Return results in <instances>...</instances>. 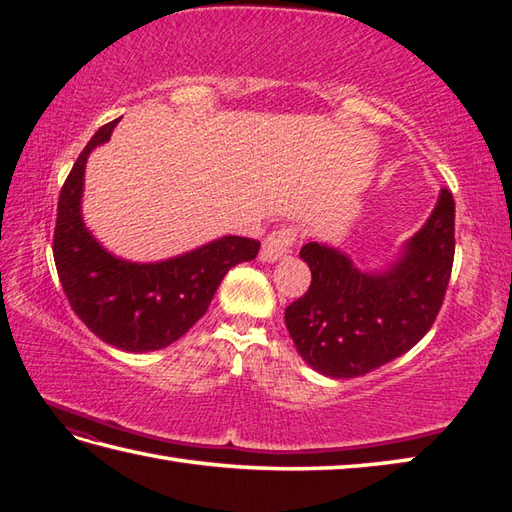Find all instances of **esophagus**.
Here are the masks:
<instances>
[{
  "label": "esophagus",
  "instance_id": "esophagus-1",
  "mask_svg": "<svg viewBox=\"0 0 512 512\" xmlns=\"http://www.w3.org/2000/svg\"><path fill=\"white\" fill-rule=\"evenodd\" d=\"M295 239H297L295 228H290V226L277 228V231H273L264 239V246H262V253H259V257H262V262L273 264V262H277V259L290 253Z\"/></svg>",
  "mask_w": 512,
  "mask_h": 512
}]
</instances>
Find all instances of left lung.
Instances as JSON below:
<instances>
[{
    "mask_svg": "<svg viewBox=\"0 0 512 512\" xmlns=\"http://www.w3.org/2000/svg\"><path fill=\"white\" fill-rule=\"evenodd\" d=\"M455 253V202L440 191L436 209L383 270H361L339 248L310 242L308 292L286 308L297 352L330 378L369 374L409 352L436 321Z\"/></svg>",
    "mask_w": 512,
    "mask_h": 512,
    "instance_id": "obj_1",
    "label": "left lung"
}]
</instances>
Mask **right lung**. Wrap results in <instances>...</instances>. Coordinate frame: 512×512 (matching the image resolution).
Masks as SVG:
<instances>
[{
    "label": "right lung",
    "mask_w": 512,
    "mask_h": 512,
    "mask_svg": "<svg viewBox=\"0 0 512 512\" xmlns=\"http://www.w3.org/2000/svg\"><path fill=\"white\" fill-rule=\"evenodd\" d=\"M116 123L118 118L103 125L74 162L59 195L52 250L76 317L118 350L145 354L187 334L209 308L228 270L257 257L259 242L224 235L151 264L129 262L103 248L81 215L83 176L92 149L110 140Z\"/></svg>",
    "instance_id": "add662e5"
}]
</instances>
